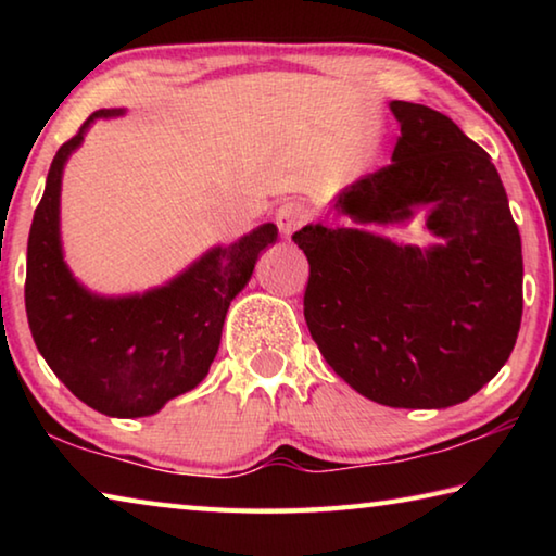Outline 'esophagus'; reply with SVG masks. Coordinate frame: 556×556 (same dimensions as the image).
Segmentation results:
<instances>
[{
    "instance_id": "esophagus-1",
    "label": "esophagus",
    "mask_w": 556,
    "mask_h": 556,
    "mask_svg": "<svg viewBox=\"0 0 556 556\" xmlns=\"http://www.w3.org/2000/svg\"><path fill=\"white\" fill-rule=\"evenodd\" d=\"M275 220H277L279 232L285 235V238H291L294 230H299L301 225H304L306 215H304V208H301L299 203H285V205H279V208H277Z\"/></svg>"
}]
</instances>
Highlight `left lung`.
Wrapping results in <instances>:
<instances>
[{
    "label": "left lung",
    "mask_w": 556,
    "mask_h": 556,
    "mask_svg": "<svg viewBox=\"0 0 556 556\" xmlns=\"http://www.w3.org/2000/svg\"><path fill=\"white\" fill-rule=\"evenodd\" d=\"M392 164L333 199L353 225H304V316L336 375L378 404L454 407L491 382L522 321V244L501 176L481 147L441 112L392 100ZM428 208L429 249L368 224Z\"/></svg>",
    "instance_id": "1"
}]
</instances>
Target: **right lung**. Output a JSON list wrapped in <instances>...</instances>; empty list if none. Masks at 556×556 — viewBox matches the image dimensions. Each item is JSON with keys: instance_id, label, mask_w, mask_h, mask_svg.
Instances as JSON below:
<instances>
[{"instance_id": "obj_1", "label": "right lung", "mask_w": 556, "mask_h": 556, "mask_svg": "<svg viewBox=\"0 0 556 556\" xmlns=\"http://www.w3.org/2000/svg\"><path fill=\"white\" fill-rule=\"evenodd\" d=\"M98 110L55 152L26 250V316L34 343L65 388L117 419L149 417L208 375L230 301L252 277L262 250L277 242L265 223L232 244H215L181 275L144 294L102 296L83 287L63 260L61 184L71 154Z\"/></svg>"}]
</instances>
